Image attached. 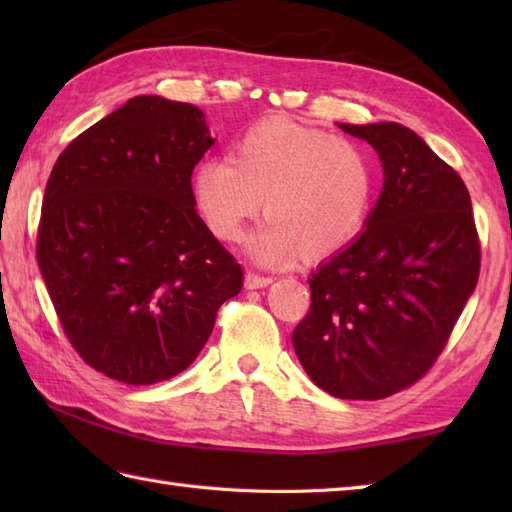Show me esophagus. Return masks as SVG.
Here are the masks:
<instances>
[{
  "mask_svg": "<svg viewBox=\"0 0 512 512\" xmlns=\"http://www.w3.org/2000/svg\"><path fill=\"white\" fill-rule=\"evenodd\" d=\"M273 284V277H264V275H257V273H248L244 279V286L248 290H257V288H266Z\"/></svg>",
  "mask_w": 512,
  "mask_h": 512,
  "instance_id": "obj_1",
  "label": "esophagus"
}]
</instances>
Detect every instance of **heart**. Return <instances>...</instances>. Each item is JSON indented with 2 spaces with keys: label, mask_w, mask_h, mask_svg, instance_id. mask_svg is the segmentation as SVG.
I'll return each instance as SVG.
<instances>
[{
  "label": "heart",
  "mask_w": 512,
  "mask_h": 512,
  "mask_svg": "<svg viewBox=\"0 0 512 512\" xmlns=\"http://www.w3.org/2000/svg\"><path fill=\"white\" fill-rule=\"evenodd\" d=\"M206 226L226 242L244 237L262 211L268 220L248 239L259 264L284 268L332 255L361 233L374 195V167L350 138L290 121H264L237 140L231 160L206 158L193 173Z\"/></svg>",
  "instance_id": "1"
}]
</instances>
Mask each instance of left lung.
Here are the masks:
<instances>
[{
	"mask_svg": "<svg viewBox=\"0 0 512 512\" xmlns=\"http://www.w3.org/2000/svg\"><path fill=\"white\" fill-rule=\"evenodd\" d=\"M339 127L376 149L385 182L363 233L308 279L312 306L292 345L334 398L380 400L436 363L477 286L480 239L469 189L416 132Z\"/></svg>",
	"mask_w": 512,
	"mask_h": 512,
	"instance_id": "obj_1",
	"label": "left lung"
}]
</instances>
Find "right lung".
I'll use <instances>...</instances> for the list:
<instances>
[{
    "label": "right lung",
    "instance_id": "add662e5",
    "mask_svg": "<svg viewBox=\"0 0 512 512\" xmlns=\"http://www.w3.org/2000/svg\"><path fill=\"white\" fill-rule=\"evenodd\" d=\"M215 143L195 105L134 96L63 149L43 195L37 262L85 363L127 385L187 369L242 266L195 211Z\"/></svg>",
    "mask_w": 512,
    "mask_h": 512
}]
</instances>
